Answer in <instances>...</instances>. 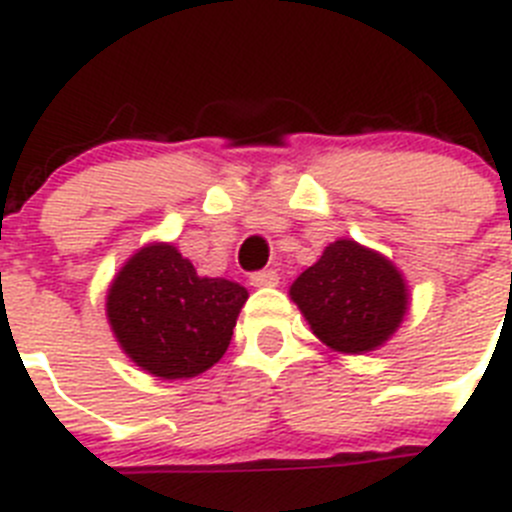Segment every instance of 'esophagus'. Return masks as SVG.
<instances>
[{"instance_id": "1", "label": "esophagus", "mask_w": 512, "mask_h": 512, "mask_svg": "<svg viewBox=\"0 0 512 512\" xmlns=\"http://www.w3.org/2000/svg\"><path fill=\"white\" fill-rule=\"evenodd\" d=\"M277 282H279V274L274 269H261L251 274L253 287H274Z\"/></svg>"}]
</instances>
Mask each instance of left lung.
<instances>
[{"instance_id": "1", "label": "left lung", "mask_w": 512, "mask_h": 512, "mask_svg": "<svg viewBox=\"0 0 512 512\" xmlns=\"http://www.w3.org/2000/svg\"><path fill=\"white\" fill-rule=\"evenodd\" d=\"M292 300L323 343L364 354L395 333L408 310L400 271L354 241H336L289 289Z\"/></svg>"}]
</instances>
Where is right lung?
I'll use <instances>...</instances> for the list:
<instances>
[{
    "mask_svg": "<svg viewBox=\"0 0 512 512\" xmlns=\"http://www.w3.org/2000/svg\"><path fill=\"white\" fill-rule=\"evenodd\" d=\"M246 300L241 284L197 277L174 246H146L112 282L107 318L135 364L182 379L220 361Z\"/></svg>",
    "mask_w": 512,
    "mask_h": 512,
    "instance_id": "right-lung-1",
    "label": "right lung"
}]
</instances>
